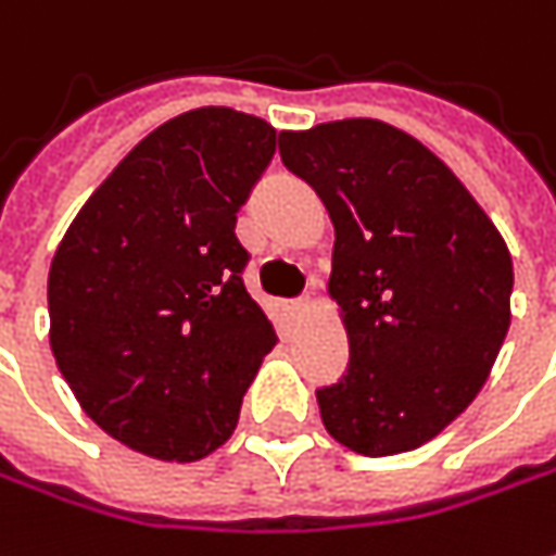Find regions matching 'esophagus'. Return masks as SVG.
<instances>
[{"label":"esophagus","mask_w":556,"mask_h":556,"mask_svg":"<svg viewBox=\"0 0 556 556\" xmlns=\"http://www.w3.org/2000/svg\"><path fill=\"white\" fill-rule=\"evenodd\" d=\"M307 307H311V292L301 298H292V301H286V311H289V314H301V311H307Z\"/></svg>","instance_id":"esophagus-1"}]
</instances>
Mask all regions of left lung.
Wrapping results in <instances>:
<instances>
[{
  "instance_id": "1",
  "label": "left lung",
  "mask_w": 556,
  "mask_h": 556,
  "mask_svg": "<svg viewBox=\"0 0 556 556\" xmlns=\"http://www.w3.org/2000/svg\"><path fill=\"white\" fill-rule=\"evenodd\" d=\"M279 156L336 224L329 295L351 363L316 391L323 425L359 455L418 450L468 409L502 351L505 240L450 165L388 123L279 131Z\"/></svg>"
}]
</instances>
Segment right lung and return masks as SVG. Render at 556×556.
Masks as SVG:
<instances>
[{
    "mask_svg": "<svg viewBox=\"0 0 556 556\" xmlns=\"http://www.w3.org/2000/svg\"><path fill=\"white\" fill-rule=\"evenodd\" d=\"M274 153L277 128L258 116L181 113L110 172L54 252L58 369L98 428L150 458L218 450L277 344L237 240V212Z\"/></svg>",
    "mask_w": 556,
    "mask_h": 556,
    "instance_id": "1",
    "label": "right lung"
}]
</instances>
